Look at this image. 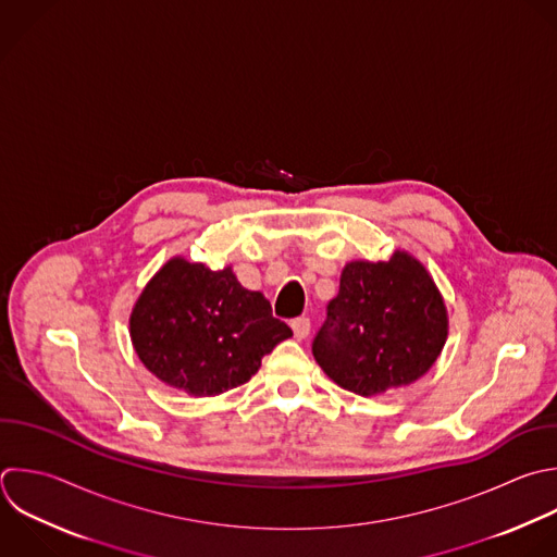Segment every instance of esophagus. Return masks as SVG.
I'll list each match as a JSON object with an SVG mask.
<instances>
[{
	"mask_svg": "<svg viewBox=\"0 0 557 557\" xmlns=\"http://www.w3.org/2000/svg\"><path fill=\"white\" fill-rule=\"evenodd\" d=\"M292 329H294V335L298 339H305L309 335V331H311V320L307 315H300V318L292 320Z\"/></svg>",
	"mask_w": 557,
	"mask_h": 557,
	"instance_id": "esophagus-1",
	"label": "esophagus"
}]
</instances>
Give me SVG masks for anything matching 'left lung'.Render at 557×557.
Segmentation results:
<instances>
[{"label": "left lung", "mask_w": 557, "mask_h": 557, "mask_svg": "<svg viewBox=\"0 0 557 557\" xmlns=\"http://www.w3.org/2000/svg\"><path fill=\"white\" fill-rule=\"evenodd\" d=\"M446 331V307L431 276L413 257L396 252L389 261L344 268L311 352L339 387L374 396L420 379Z\"/></svg>", "instance_id": "obj_1"}]
</instances>
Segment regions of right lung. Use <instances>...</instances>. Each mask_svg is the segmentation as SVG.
I'll use <instances>...</instances> for the list:
<instances>
[{
    "label": "right lung",
    "mask_w": 557,
    "mask_h": 557,
    "mask_svg": "<svg viewBox=\"0 0 557 557\" xmlns=\"http://www.w3.org/2000/svg\"><path fill=\"white\" fill-rule=\"evenodd\" d=\"M131 335L144 366L163 383L215 396L248 383L292 329L231 268L213 272L172 259L139 296Z\"/></svg>",
    "instance_id": "add662e5"
}]
</instances>
